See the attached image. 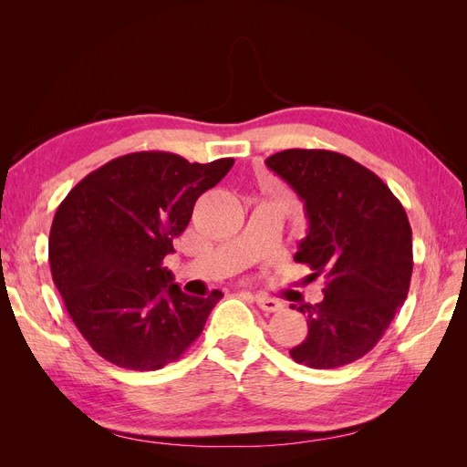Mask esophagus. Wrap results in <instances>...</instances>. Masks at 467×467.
<instances>
[{
  "instance_id": "esophagus-1",
  "label": "esophagus",
  "mask_w": 467,
  "mask_h": 467,
  "mask_svg": "<svg viewBox=\"0 0 467 467\" xmlns=\"http://www.w3.org/2000/svg\"><path fill=\"white\" fill-rule=\"evenodd\" d=\"M255 304L263 309V312H280V309H282L280 300L266 298V296H261V294H255Z\"/></svg>"
}]
</instances>
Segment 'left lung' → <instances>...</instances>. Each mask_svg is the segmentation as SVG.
I'll return each mask as SVG.
<instances>
[{"label": "left lung", "mask_w": 467, "mask_h": 467, "mask_svg": "<svg viewBox=\"0 0 467 467\" xmlns=\"http://www.w3.org/2000/svg\"><path fill=\"white\" fill-rule=\"evenodd\" d=\"M304 202L307 235L294 259L323 276V300L304 304L307 337L290 357L316 370L372 350L403 306L413 273L405 208L370 169L329 150H285L266 158Z\"/></svg>", "instance_id": "8db88e82"}]
</instances>
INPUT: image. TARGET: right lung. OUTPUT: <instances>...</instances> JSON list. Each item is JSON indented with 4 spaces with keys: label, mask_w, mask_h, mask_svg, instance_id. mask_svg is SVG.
I'll list each match as a JSON object with an SVG mask.
<instances>
[{
    "label": "right lung",
    "mask_w": 467,
    "mask_h": 467,
    "mask_svg": "<svg viewBox=\"0 0 467 467\" xmlns=\"http://www.w3.org/2000/svg\"><path fill=\"white\" fill-rule=\"evenodd\" d=\"M232 158L189 163L136 151L95 169L56 210L48 239L52 280L69 317L99 357L129 370L181 358L222 298L181 292L163 265L196 199L216 187Z\"/></svg>",
    "instance_id": "right-lung-1"
}]
</instances>
